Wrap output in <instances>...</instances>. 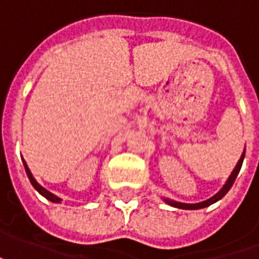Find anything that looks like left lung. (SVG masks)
Masks as SVG:
<instances>
[{"label":"left lung","mask_w":259,"mask_h":259,"mask_svg":"<svg viewBox=\"0 0 259 259\" xmlns=\"http://www.w3.org/2000/svg\"><path fill=\"white\" fill-rule=\"evenodd\" d=\"M244 158H245V150H244V153H242V155H241V158L238 160L236 165H235V168L232 170L231 176L228 177V180H226L224 186H222V189H221L218 193L214 194V196H212L210 199H206V200H203V202H199V203H183V202L171 200V199H167V197H163V200H164L167 204L173 206V207H177V209H184V210H197V209H203V207H207V206H210V204L216 203L218 200H221L225 194L231 190L232 184L235 183V179H236V176L239 174V170H241V167H242Z\"/></svg>","instance_id":"1"}]
</instances>
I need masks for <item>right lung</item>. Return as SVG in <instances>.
<instances>
[{
    "label": "right lung",
    "instance_id": "1",
    "mask_svg": "<svg viewBox=\"0 0 259 259\" xmlns=\"http://www.w3.org/2000/svg\"><path fill=\"white\" fill-rule=\"evenodd\" d=\"M23 164H24L25 173H27V176H28V180H30V183L33 184V187H34L35 190L41 194V196H45L47 200H50V202H53V203H60V202H62V199H60V197H57L56 194H53L52 192H49L47 189H45L41 184L37 183V180L33 177V174H31V171H30V168H28V165H27V163H25L24 160H23Z\"/></svg>",
    "mask_w": 259,
    "mask_h": 259
}]
</instances>
